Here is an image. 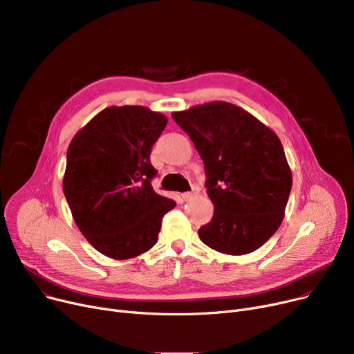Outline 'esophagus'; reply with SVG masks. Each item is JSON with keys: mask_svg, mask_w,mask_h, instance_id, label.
Here are the masks:
<instances>
[{"mask_svg": "<svg viewBox=\"0 0 354 354\" xmlns=\"http://www.w3.org/2000/svg\"><path fill=\"white\" fill-rule=\"evenodd\" d=\"M196 195H198V188H194L192 192H185V194H182V199H183V201H189V199H192V198L196 196Z\"/></svg>", "mask_w": 354, "mask_h": 354, "instance_id": "1", "label": "esophagus"}]
</instances>
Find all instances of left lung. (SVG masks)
Returning <instances> with one entry per match:
<instances>
[{
  "mask_svg": "<svg viewBox=\"0 0 354 354\" xmlns=\"http://www.w3.org/2000/svg\"><path fill=\"white\" fill-rule=\"evenodd\" d=\"M207 174L214 216L198 231L209 248L244 255L258 250L280 228L292 175L281 140L247 110L212 102L174 111Z\"/></svg>",
  "mask_w": 354,
  "mask_h": 354,
  "instance_id": "obj_1",
  "label": "left lung"
}]
</instances>
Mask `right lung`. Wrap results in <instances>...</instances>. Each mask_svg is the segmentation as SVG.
Segmentation results:
<instances>
[{"label": "right lung", "mask_w": 354, "mask_h": 354, "mask_svg": "<svg viewBox=\"0 0 354 354\" xmlns=\"http://www.w3.org/2000/svg\"><path fill=\"white\" fill-rule=\"evenodd\" d=\"M166 123L145 106H110L68 145L64 196L88 244L109 258L151 250L163 215L176 205L151 182L158 172L149 158Z\"/></svg>", "instance_id": "1"}]
</instances>
